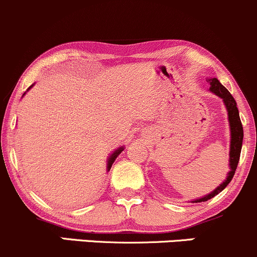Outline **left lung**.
Listing matches in <instances>:
<instances>
[{"label":"left lung","mask_w":257,"mask_h":257,"mask_svg":"<svg viewBox=\"0 0 257 257\" xmlns=\"http://www.w3.org/2000/svg\"><path fill=\"white\" fill-rule=\"evenodd\" d=\"M207 83L209 84V92L214 93L217 96H219L223 100L225 110L228 114V123L229 130H230V146H229V172L227 174V178L217 186L216 189L212 192L207 194L202 197L195 198V200L190 201L191 203H198V202H205V201L211 200L212 197L222 192L223 190L227 187V185L230 183L233 179L234 174H235V169L238 167L239 158H240V152H241V145H242V137H244V131H242L241 121H240L239 116V110L236 107V101L234 100L233 95L228 92L227 88L224 87L217 78H212L208 77L206 79Z\"/></svg>","instance_id":"8db88e82"}]
</instances>
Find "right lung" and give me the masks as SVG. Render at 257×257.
<instances>
[{
  "label": "right lung",
  "instance_id": "add662e5",
  "mask_svg": "<svg viewBox=\"0 0 257 257\" xmlns=\"http://www.w3.org/2000/svg\"><path fill=\"white\" fill-rule=\"evenodd\" d=\"M33 85H34V84H32V85H30V87L28 88V89H27V92H28V90L30 89V88L33 87ZM27 92H26V93H27ZM26 93H24L23 96L26 95ZM123 150H125V147H118V148H116V150H115L114 152H112L111 154H110V156H109V158L106 159V172H109V170L111 169V165H112V163L115 162V159L117 158V156H118V154H120L121 152H122Z\"/></svg>",
  "mask_w": 257,
  "mask_h": 257
}]
</instances>
